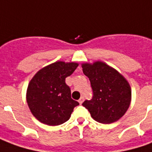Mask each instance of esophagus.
I'll return each mask as SVG.
<instances>
[{"label": "esophagus", "mask_w": 152, "mask_h": 152, "mask_svg": "<svg viewBox=\"0 0 152 152\" xmlns=\"http://www.w3.org/2000/svg\"><path fill=\"white\" fill-rule=\"evenodd\" d=\"M84 102V97H80V99H79V102H80V104H81L82 102Z\"/></svg>", "instance_id": "obj_1"}]
</instances>
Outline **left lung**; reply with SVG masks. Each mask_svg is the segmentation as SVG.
Listing matches in <instances>:
<instances>
[{"instance_id": "8db88e82", "label": "left lung", "mask_w": 152, "mask_h": 152, "mask_svg": "<svg viewBox=\"0 0 152 152\" xmlns=\"http://www.w3.org/2000/svg\"><path fill=\"white\" fill-rule=\"evenodd\" d=\"M81 66L93 89L92 99L82 105L99 123L111 124L120 120L130 105L131 88L127 80L101 61L83 63Z\"/></svg>"}]
</instances>
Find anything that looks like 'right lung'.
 Masks as SVG:
<instances>
[{
    "instance_id": "right-lung-1",
    "label": "right lung",
    "mask_w": 152,
    "mask_h": 152,
    "mask_svg": "<svg viewBox=\"0 0 152 152\" xmlns=\"http://www.w3.org/2000/svg\"><path fill=\"white\" fill-rule=\"evenodd\" d=\"M77 63L58 61L38 71L27 89L30 111L43 124L55 126L67 121L79 102L71 97L65 79L78 66Z\"/></svg>"
}]
</instances>
